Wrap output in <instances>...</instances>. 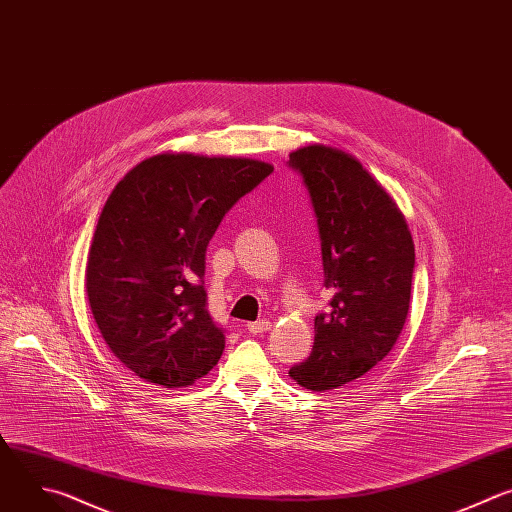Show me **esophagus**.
Wrapping results in <instances>:
<instances>
[{"instance_id":"obj_1","label":"esophagus","mask_w":512,"mask_h":512,"mask_svg":"<svg viewBox=\"0 0 512 512\" xmlns=\"http://www.w3.org/2000/svg\"><path fill=\"white\" fill-rule=\"evenodd\" d=\"M270 321H256V323H248V331L252 333V335H262V333H266V331H270Z\"/></svg>"}]
</instances>
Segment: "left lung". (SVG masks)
I'll list each match as a JSON object with an SVG mask.
<instances>
[{"label":"left lung","mask_w":512,"mask_h":512,"mask_svg":"<svg viewBox=\"0 0 512 512\" xmlns=\"http://www.w3.org/2000/svg\"><path fill=\"white\" fill-rule=\"evenodd\" d=\"M317 220L323 286L333 294L315 317V345L290 377L331 391L365 375L395 345L410 309L416 252L407 224L363 165L325 145L290 153Z\"/></svg>","instance_id":"8db88e82"}]
</instances>
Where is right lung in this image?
I'll return each instance as SVG.
<instances>
[{
    "mask_svg": "<svg viewBox=\"0 0 512 512\" xmlns=\"http://www.w3.org/2000/svg\"><path fill=\"white\" fill-rule=\"evenodd\" d=\"M272 171L254 159L163 153L113 189L88 252L86 294L102 339L137 377L187 387L220 361L226 337L203 282L208 244Z\"/></svg>",
    "mask_w": 512,
    "mask_h": 512,
    "instance_id": "add662e5",
    "label": "right lung"
}]
</instances>
